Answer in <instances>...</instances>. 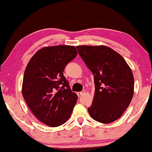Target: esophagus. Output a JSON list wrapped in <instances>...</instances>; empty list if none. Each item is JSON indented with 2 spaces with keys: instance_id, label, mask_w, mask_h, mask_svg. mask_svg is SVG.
Returning <instances> with one entry per match:
<instances>
[{
  "instance_id": "34e87169",
  "label": "esophagus",
  "mask_w": 152,
  "mask_h": 152,
  "mask_svg": "<svg viewBox=\"0 0 152 152\" xmlns=\"http://www.w3.org/2000/svg\"><path fill=\"white\" fill-rule=\"evenodd\" d=\"M84 94V92H78L77 93V95H78V97H81V96H83V95Z\"/></svg>"
}]
</instances>
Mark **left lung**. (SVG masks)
<instances>
[{
	"mask_svg": "<svg viewBox=\"0 0 152 152\" xmlns=\"http://www.w3.org/2000/svg\"><path fill=\"white\" fill-rule=\"evenodd\" d=\"M76 48L94 76V97L88 108L90 116L100 123H112L120 118L132 99V69L121 54L108 46L83 45Z\"/></svg>",
	"mask_w": 152,
	"mask_h": 152,
	"instance_id": "8db88e82",
	"label": "left lung"
}]
</instances>
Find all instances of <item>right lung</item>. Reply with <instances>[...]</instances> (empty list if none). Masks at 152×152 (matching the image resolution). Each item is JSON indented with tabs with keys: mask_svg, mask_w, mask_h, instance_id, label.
<instances>
[{
	"mask_svg": "<svg viewBox=\"0 0 152 152\" xmlns=\"http://www.w3.org/2000/svg\"><path fill=\"white\" fill-rule=\"evenodd\" d=\"M77 54L74 46H46L27 64L22 95L33 114L47 126H61L71 116L78 96L70 89L63 71Z\"/></svg>",
	"mask_w": 152,
	"mask_h": 152,
	"instance_id": "right-lung-1",
	"label": "right lung"
}]
</instances>
